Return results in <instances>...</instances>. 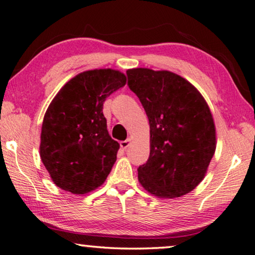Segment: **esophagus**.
<instances>
[{
    "label": "esophagus",
    "instance_id": "esophagus-1",
    "mask_svg": "<svg viewBox=\"0 0 255 255\" xmlns=\"http://www.w3.org/2000/svg\"><path fill=\"white\" fill-rule=\"evenodd\" d=\"M130 142H131L130 139H127V140H124V141H121V142H120L121 148H122V149H127V148L128 147V144H130Z\"/></svg>",
    "mask_w": 255,
    "mask_h": 255
}]
</instances>
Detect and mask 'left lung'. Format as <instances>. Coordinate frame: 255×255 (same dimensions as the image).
I'll return each instance as SVG.
<instances>
[{
  "instance_id": "1",
  "label": "left lung",
  "mask_w": 255,
  "mask_h": 255,
  "mask_svg": "<svg viewBox=\"0 0 255 255\" xmlns=\"http://www.w3.org/2000/svg\"><path fill=\"white\" fill-rule=\"evenodd\" d=\"M128 86L150 125V155L137 178L158 198H177L199 185L216 150V128L194 86L169 71L131 69Z\"/></svg>"
}]
</instances>
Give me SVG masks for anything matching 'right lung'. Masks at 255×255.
I'll return each mask as SVG.
<instances>
[{"instance_id":"1","label":"right lung","mask_w":255,"mask_h":255,"mask_svg":"<svg viewBox=\"0 0 255 255\" xmlns=\"http://www.w3.org/2000/svg\"><path fill=\"white\" fill-rule=\"evenodd\" d=\"M125 83L120 71H86L52 100L41 127L40 158L60 189L85 194L105 182L120 144L108 134L103 104Z\"/></svg>"}]
</instances>
